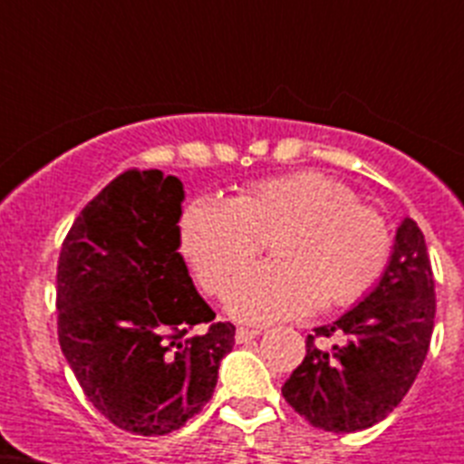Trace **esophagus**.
Returning a JSON list of instances; mask_svg holds the SVG:
<instances>
[{
  "label": "esophagus",
  "instance_id": "1",
  "mask_svg": "<svg viewBox=\"0 0 464 464\" xmlns=\"http://www.w3.org/2000/svg\"><path fill=\"white\" fill-rule=\"evenodd\" d=\"M257 334H260L257 330H248V327H237L235 339H237V343H248L251 339H256Z\"/></svg>",
  "mask_w": 464,
  "mask_h": 464
}]
</instances>
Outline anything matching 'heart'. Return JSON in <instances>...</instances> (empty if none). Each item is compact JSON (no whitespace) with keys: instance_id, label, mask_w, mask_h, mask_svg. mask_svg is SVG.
<instances>
[{"instance_id":"obj_1","label":"heart","mask_w":464,"mask_h":464,"mask_svg":"<svg viewBox=\"0 0 464 464\" xmlns=\"http://www.w3.org/2000/svg\"><path fill=\"white\" fill-rule=\"evenodd\" d=\"M265 243L274 263L246 279ZM179 244L208 295L227 293L246 323L346 309L374 288L391 257V229L353 188L323 171L267 179L220 202L202 197L183 208Z\"/></svg>"}]
</instances>
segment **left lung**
I'll return each mask as SVG.
<instances>
[{
  "instance_id": "1",
  "label": "left lung",
  "mask_w": 464,
  "mask_h": 464,
  "mask_svg": "<svg viewBox=\"0 0 464 464\" xmlns=\"http://www.w3.org/2000/svg\"><path fill=\"white\" fill-rule=\"evenodd\" d=\"M434 311L425 237L416 220L404 218L379 285L339 321L306 337V355L281 388L283 397L325 432L372 428L416 381L432 339Z\"/></svg>"
}]
</instances>
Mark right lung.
I'll return each mask as SVG.
<instances>
[{
  "mask_svg": "<svg viewBox=\"0 0 464 464\" xmlns=\"http://www.w3.org/2000/svg\"><path fill=\"white\" fill-rule=\"evenodd\" d=\"M181 202L176 176L122 171L85 204L57 260L64 358L92 407L143 437L202 411L235 346V325L213 321L179 253Z\"/></svg>",
  "mask_w": 464,
  "mask_h": 464,
  "instance_id": "obj_1",
  "label": "right lung"
}]
</instances>
